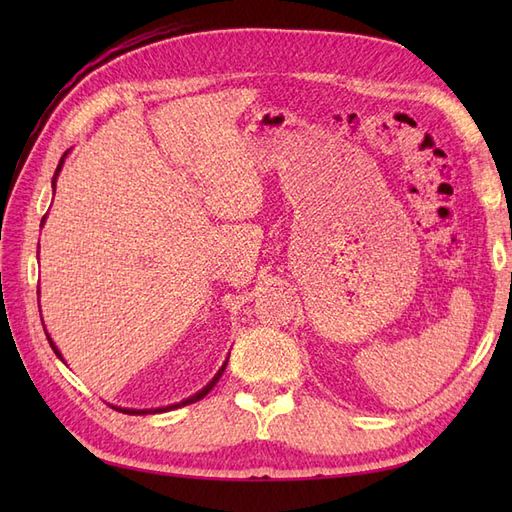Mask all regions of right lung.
Returning <instances> with one entry per match:
<instances>
[{
    "instance_id": "obj_1",
    "label": "right lung",
    "mask_w": 512,
    "mask_h": 512,
    "mask_svg": "<svg viewBox=\"0 0 512 512\" xmlns=\"http://www.w3.org/2000/svg\"><path fill=\"white\" fill-rule=\"evenodd\" d=\"M64 158H66V153H64ZM64 158H61L59 160V164H57V170H55V177H53V185H55V179H57V175H59V170H61V166H64ZM44 220V218H42ZM46 337H49V335H46ZM49 344H51V348L55 350V354L59 356V359H61V354H59V350L55 348V344H53V339L49 337ZM61 361H64V359H61ZM228 363V361H226ZM226 363L222 365V369L218 371V374H215V378L205 386V389L203 391H198L196 395H192V397H188V399H183V401H179V404H175V406H168V408H156V410H130V408H115V410H119V412H123V414H156V412H166V410H175V408H181V406H188V404H194V401H198V399H203L211 389H213V386H215V382H218L220 378H222V374H224V369H226Z\"/></svg>"
}]
</instances>
